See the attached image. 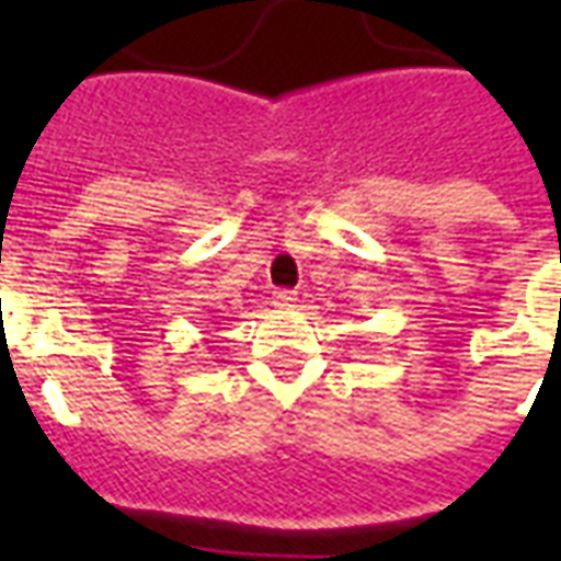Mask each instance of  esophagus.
Here are the masks:
<instances>
[{
	"label": "esophagus",
	"mask_w": 561,
	"mask_h": 561,
	"mask_svg": "<svg viewBox=\"0 0 561 561\" xmlns=\"http://www.w3.org/2000/svg\"><path fill=\"white\" fill-rule=\"evenodd\" d=\"M294 302H297V294H294V290H276V294H273V306L276 308H288L294 306Z\"/></svg>",
	"instance_id": "obj_1"
}]
</instances>
